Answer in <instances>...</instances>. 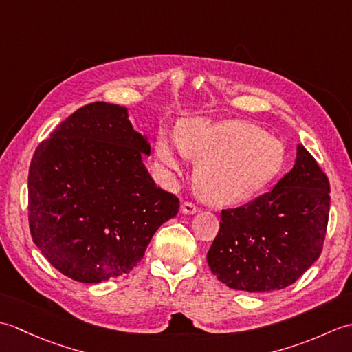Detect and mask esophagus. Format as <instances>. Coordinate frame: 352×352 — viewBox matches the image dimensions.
<instances>
[{
    "mask_svg": "<svg viewBox=\"0 0 352 352\" xmlns=\"http://www.w3.org/2000/svg\"><path fill=\"white\" fill-rule=\"evenodd\" d=\"M180 212L183 214H195L198 212V208L195 204H192V203H183Z\"/></svg>",
    "mask_w": 352,
    "mask_h": 352,
    "instance_id": "esophagus-1",
    "label": "esophagus"
}]
</instances>
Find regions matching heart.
<instances>
[{"instance_id":"1","label":"heart","mask_w":352,"mask_h":352,"mask_svg":"<svg viewBox=\"0 0 352 352\" xmlns=\"http://www.w3.org/2000/svg\"><path fill=\"white\" fill-rule=\"evenodd\" d=\"M188 155L199 160L197 183L213 204L245 203L280 174L284 163L281 142L245 121L208 122L193 118L175 136L160 131L155 162L166 177L182 169Z\"/></svg>"}]
</instances>
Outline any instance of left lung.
Listing matches in <instances>:
<instances>
[{
  "label": "left lung",
  "mask_w": 352,
  "mask_h": 352,
  "mask_svg": "<svg viewBox=\"0 0 352 352\" xmlns=\"http://www.w3.org/2000/svg\"><path fill=\"white\" fill-rule=\"evenodd\" d=\"M330 184L301 144L295 164L271 190L222 210L207 254L216 278L234 290L274 292L294 284L322 251Z\"/></svg>",
  "instance_id": "obj_1"
}]
</instances>
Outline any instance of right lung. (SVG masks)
Returning <instances> with one entry per match:
<instances>
[{
    "label": "right lung",
    "mask_w": 352,
    "mask_h": 352,
    "mask_svg": "<svg viewBox=\"0 0 352 352\" xmlns=\"http://www.w3.org/2000/svg\"><path fill=\"white\" fill-rule=\"evenodd\" d=\"M149 153L129 109L109 102L74 111L37 146L28 174L30 231L58 272L91 284L129 274L178 213L177 197L142 162Z\"/></svg>",
    "instance_id": "obj_1"
}]
</instances>
